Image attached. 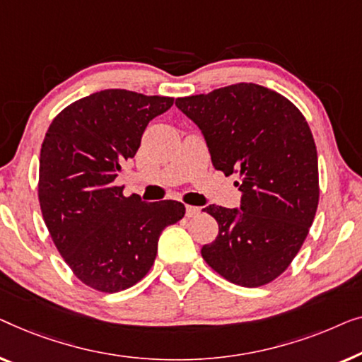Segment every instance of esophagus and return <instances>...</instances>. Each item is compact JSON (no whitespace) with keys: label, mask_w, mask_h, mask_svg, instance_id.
<instances>
[{"label":"esophagus","mask_w":362,"mask_h":362,"mask_svg":"<svg viewBox=\"0 0 362 362\" xmlns=\"http://www.w3.org/2000/svg\"><path fill=\"white\" fill-rule=\"evenodd\" d=\"M185 213H187L188 218L195 216V215H198V213H200V208H198V206H192V205H187Z\"/></svg>","instance_id":"34e87169"}]
</instances>
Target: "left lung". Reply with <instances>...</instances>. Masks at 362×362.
Returning <instances> with one entry per match:
<instances>
[{"label":"left lung","mask_w":362,"mask_h":362,"mask_svg":"<svg viewBox=\"0 0 362 362\" xmlns=\"http://www.w3.org/2000/svg\"><path fill=\"white\" fill-rule=\"evenodd\" d=\"M202 129L213 167L236 175L241 211L210 205L218 236L202 247L213 271L241 287L276 281L308 236L320 200L318 156L297 106L256 83L177 98Z\"/></svg>","instance_id":"8db88e82"}]
</instances>
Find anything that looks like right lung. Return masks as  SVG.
Wrapping results in <instances>:
<instances>
[{
	"label": "right lung",
	"mask_w": 362,
	"mask_h": 362,
	"mask_svg": "<svg viewBox=\"0 0 362 362\" xmlns=\"http://www.w3.org/2000/svg\"><path fill=\"white\" fill-rule=\"evenodd\" d=\"M172 105L170 96L101 90L64 108L45 132L40 211L60 256L90 288L115 293L144 279L160 233L185 215L180 202L144 203L115 185L146 126Z\"/></svg>",
	"instance_id": "right-lung-1"
}]
</instances>
